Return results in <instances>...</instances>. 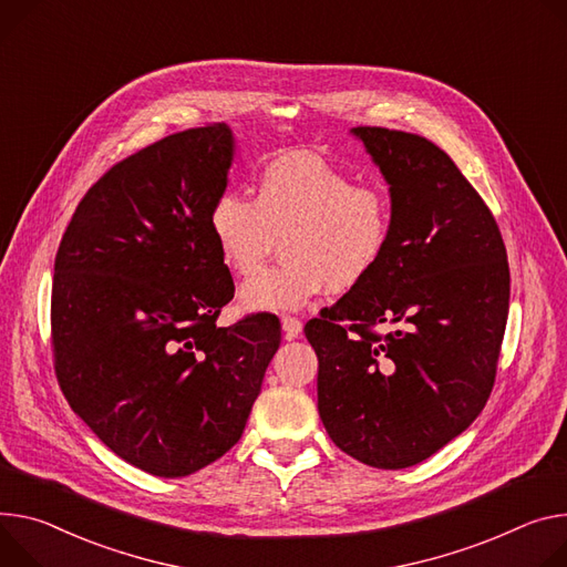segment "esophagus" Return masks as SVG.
Wrapping results in <instances>:
<instances>
[{"mask_svg": "<svg viewBox=\"0 0 567 567\" xmlns=\"http://www.w3.org/2000/svg\"><path fill=\"white\" fill-rule=\"evenodd\" d=\"M280 323H282L285 339H296L302 332V323L298 319H293V317H282Z\"/></svg>", "mask_w": 567, "mask_h": 567, "instance_id": "obj_1", "label": "esophagus"}]
</instances>
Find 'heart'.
<instances>
[{
	"mask_svg": "<svg viewBox=\"0 0 567 567\" xmlns=\"http://www.w3.org/2000/svg\"><path fill=\"white\" fill-rule=\"evenodd\" d=\"M391 224L382 189L354 185L341 169L302 151L260 169L255 200L228 189L210 213L215 246L235 276H252L282 237L285 262L257 274L239 291L248 312L298 310L326 289H357L380 267Z\"/></svg>",
	"mask_w": 567,
	"mask_h": 567,
	"instance_id": "b5f03b06",
	"label": "heart"
}]
</instances>
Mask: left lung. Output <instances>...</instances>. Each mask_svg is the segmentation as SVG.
<instances>
[{
  "label": "left lung",
  "mask_w": 567,
  "mask_h": 567,
  "mask_svg": "<svg viewBox=\"0 0 567 567\" xmlns=\"http://www.w3.org/2000/svg\"><path fill=\"white\" fill-rule=\"evenodd\" d=\"M350 135L389 185L391 241L371 278L305 337L319 357V414L334 445L400 471L482 414L508 317L506 248L482 196L436 144L371 126ZM373 324L396 330L380 338Z\"/></svg>",
  "instance_id": "obj_1"
}]
</instances>
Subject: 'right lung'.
<instances>
[{
	"label": "right lung",
	"mask_w": 567,
	"mask_h": 567,
	"mask_svg": "<svg viewBox=\"0 0 567 567\" xmlns=\"http://www.w3.org/2000/svg\"><path fill=\"white\" fill-rule=\"evenodd\" d=\"M228 124L151 144L94 183L63 235L51 291L59 384L131 466L185 477L246 427L280 321L217 328L235 285L210 233L228 187Z\"/></svg>",
	"instance_id": "add662e5"
}]
</instances>
